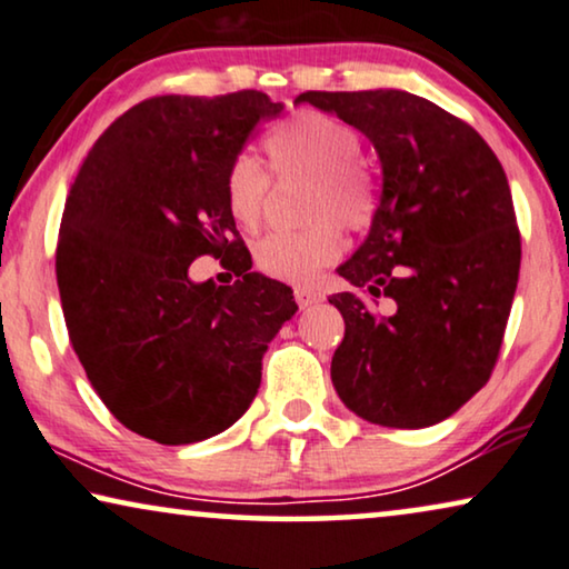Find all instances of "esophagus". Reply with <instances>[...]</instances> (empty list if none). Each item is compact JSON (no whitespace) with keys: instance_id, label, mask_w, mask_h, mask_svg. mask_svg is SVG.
<instances>
[{"instance_id":"34e87169","label":"esophagus","mask_w":569,"mask_h":569,"mask_svg":"<svg viewBox=\"0 0 569 569\" xmlns=\"http://www.w3.org/2000/svg\"><path fill=\"white\" fill-rule=\"evenodd\" d=\"M293 296H296V303H299L301 309L315 307V303L322 301V293L315 291V288H309V286H296Z\"/></svg>"}]
</instances>
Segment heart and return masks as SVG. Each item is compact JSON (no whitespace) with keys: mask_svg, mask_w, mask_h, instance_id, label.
I'll return each instance as SVG.
<instances>
[{"mask_svg":"<svg viewBox=\"0 0 569 569\" xmlns=\"http://www.w3.org/2000/svg\"><path fill=\"white\" fill-rule=\"evenodd\" d=\"M276 174H309L301 229L270 231L254 244V266L270 278L303 283L342 252V227L361 231L373 221L376 186L361 162L363 141L353 126L322 110H299L262 141ZM270 174L250 154H239L223 180L227 208L239 227L254 229L266 211Z\"/></svg>","mask_w":569,"mask_h":569,"instance_id":"1","label":"heart"}]
</instances>
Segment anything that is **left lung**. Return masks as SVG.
I'll use <instances>...</instances> for the list:
<instances>
[{
	"mask_svg": "<svg viewBox=\"0 0 569 569\" xmlns=\"http://www.w3.org/2000/svg\"><path fill=\"white\" fill-rule=\"evenodd\" d=\"M371 139L381 201L332 293L346 338L332 383L348 410L428 428L490 381L521 270V231L500 159L461 118L402 90L303 92ZM389 298V316L375 311Z\"/></svg>",
	"mask_w": 569,
	"mask_h": 569,
	"instance_id": "8db88e82",
	"label": "left lung"
}]
</instances>
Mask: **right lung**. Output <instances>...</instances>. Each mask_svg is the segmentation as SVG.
I'll return each mask as SVG.
<instances>
[{"instance_id":"obj_1","label":"right lung","mask_w":569,"mask_h":569,"mask_svg":"<svg viewBox=\"0 0 569 569\" xmlns=\"http://www.w3.org/2000/svg\"><path fill=\"white\" fill-rule=\"evenodd\" d=\"M281 110L258 90L149 98L94 141L69 190L56 283L71 348L116 420L157 443L234 426L299 309L286 283L250 273L223 196L244 141ZM201 253L229 257L243 281L193 284Z\"/></svg>"}]
</instances>
